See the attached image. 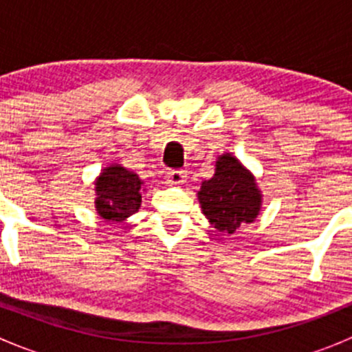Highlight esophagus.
I'll return each instance as SVG.
<instances>
[{
  "label": "esophagus",
  "mask_w": 352,
  "mask_h": 352,
  "mask_svg": "<svg viewBox=\"0 0 352 352\" xmlns=\"http://www.w3.org/2000/svg\"><path fill=\"white\" fill-rule=\"evenodd\" d=\"M166 182L170 186H180L186 182V172L184 170H168L166 172Z\"/></svg>",
  "instance_id": "obj_1"
}]
</instances>
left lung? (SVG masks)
Instances as JSON below:
<instances>
[{
    "instance_id": "1",
    "label": "left lung",
    "mask_w": 352,
    "mask_h": 352,
    "mask_svg": "<svg viewBox=\"0 0 352 352\" xmlns=\"http://www.w3.org/2000/svg\"><path fill=\"white\" fill-rule=\"evenodd\" d=\"M202 212L218 232H236L258 216L262 194L254 175L232 153L216 160L214 175L197 192Z\"/></svg>"
}]
</instances>
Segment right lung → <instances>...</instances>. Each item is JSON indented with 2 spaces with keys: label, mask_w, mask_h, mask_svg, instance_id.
I'll list each match as a JSON object with an SVG mask.
<instances>
[{
  "label": "right lung",
  "mask_w": 352,
  "mask_h": 352,
  "mask_svg": "<svg viewBox=\"0 0 352 352\" xmlns=\"http://www.w3.org/2000/svg\"><path fill=\"white\" fill-rule=\"evenodd\" d=\"M143 180L120 165H110L95 180V209L107 221H124L141 208Z\"/></svg>",
  "instance_id": "obj_1"
}]
</instances>
